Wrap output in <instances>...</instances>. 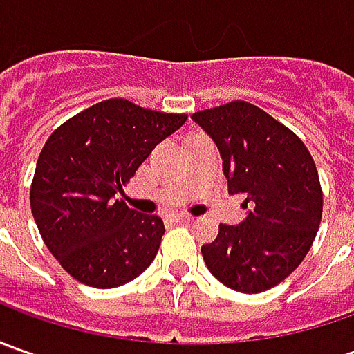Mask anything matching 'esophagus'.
I'll return each mask as SVG.
<instances>
[{"label": "esophagus", "mask_w": 354, "mask_h": 354, "mask_svg": "<svg viewBox=\"0 0 354 354\" xmlns=\"http://www.w3.org/2000/svg\"><path fill=\"white\" fill-rule=\"evenodd\" d=\"M175 221L177 223H193V216L191 214H175Z\"/></svg>", "instance_id": "esophagus-1"}]
</instances>
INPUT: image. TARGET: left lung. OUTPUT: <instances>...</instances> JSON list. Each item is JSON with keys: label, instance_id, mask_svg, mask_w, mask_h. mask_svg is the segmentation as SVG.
<instances>
[{"label": "left lung", "instance_id": "left-lung-1", "mask_svg": "<svg viewBox=\"0 0 354 354\" xmlns=\"http://www.w3.org/2000/svg\"><path fill=\"white\" fill-rule=\"evenodd\" d=\"M193 120L216 143L228 193H244L248 216L221 225L201 252L226 288L260 293L288 278L311 248L323 214L315 161L292 129L244 100L201 110Z\"/></svg>", "mask_w": 354, "mask_h": 354}]
</instances>
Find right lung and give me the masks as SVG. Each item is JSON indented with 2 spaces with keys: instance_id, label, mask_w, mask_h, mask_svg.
I'll return each instance as SVG.
<instances>
[{
  "instance_id": "1",
  "label": "right lung",
  "mask_w": 354,
  "mask_h": 354,
  "mask_svg": "<svg viewBox=\"0 0 354 354\" xmlns=\"http://www.w3.org/2000/svg\"><path fill=\"white\" fill-rule=\"evenodd\" d=\"M185 120L187 114L110 98L48 136L35 167L31 212L43 242L73 278L110 290L153 262L163 221L129 209L116 193Z\"/></svg>"
}]
</instances>
